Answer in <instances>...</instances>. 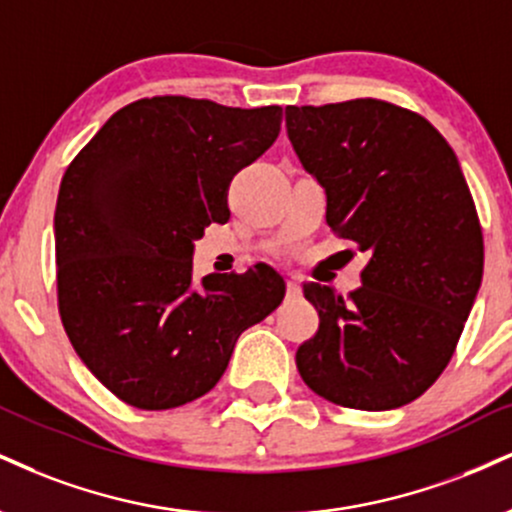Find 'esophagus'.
<instances>
[{"label": "esophagus", "mask_w": 512, "mask_h": 512, "mask_svg": "<svg viewBox=\"0 0 512 512\" xmlns=\"http://www.w3.org/2000/svg\"><path fill=\"white\" fill-rule=\"evenodd\" d=\"M286 286H288V293L298 295L300 293V276H288Z\"/></svg>", "instance_id": "1"}]
</instances>
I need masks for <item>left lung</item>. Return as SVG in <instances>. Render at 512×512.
<instances>
[{
  "instance_id": "left-lung-1",
  "label": "left lung",
  "mask_w": 512,
  "mask_h": 512,
  "mask_svg": "<svg viewBox=\"0 0 512 512\" xmlns=\"http://www.w3.org/2000/svg\"><path fill=\"white\" fill-rule=\"evenodd\" d=\"M295 155L326 195V224L369 262L343 298L305 283L319 331L295 353L300 377L343 408L420 398L451 360L477 300L484 243L446 138L381 100L286 107Z\"/></svg>"
}]
</instances>
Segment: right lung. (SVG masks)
Here are the masks:
<instances>
[{
    "instance_id": "obj_1",
    "label": "right lung",
    "mask_w": 512,
    "mask_h": 512,
    "mask_svg": "<svg viewBox=\"0 0 512 512\" xmlns=\"http://www.w3.org/2000/svg\"><path fill=\"white\" fill-rule=\"evenodd\" d=\"M281 131V107L190 97L123 107L73 159L57 197L59 312L73 350L140 410L205 396L238 336L286 295L272 267L193 276L195 240L229 221V186Z\"/></svg>"
}]
</instances>
